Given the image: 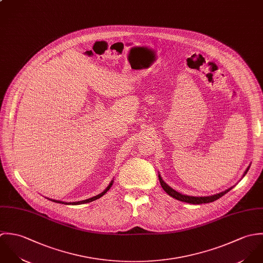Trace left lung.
<instances>
[{"mask_svg": "<svg viewBox=\"0 0 263 263\" xmlns=\"http://www.w3.org/2000/svg\"><path fill=\"white\" fill-rule=\"evenodd\" d=\"M249 166H250V165H249ZM249 166H248L247 170L245 171L243 177L247 174V172H248V170H249ZM158 179H159V183H160L161 187L163 188V190H164L170 196H172L173 198H176L177 200H180V201H183V202H187V203H191V204H201V203H210V202H213V201H215L216 199H218V198H220L221 196H223L226 193H228V192L233 188V187H232V188H230V189H228V190H226V191H223V192H221V193H218V194H215V195H211V196L194 197V196L183 195V194H181V193L175 191L174 189H172L168 185H166V184L162 181L160 175H158Z\"/></svg>", "mask_w": 263, "mask_h": 263, "instance_id": "1", "label": "left lung"}]
</instances>
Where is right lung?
I'll list each match as a JSON object with an SVG mask.
<instances>
[{"label": "right lung", "mask_w": 263, "mask_h": 263, "mask_svg": "<svg viewBox=\"0 0 263 263\" xmlns=\"http://www.w3.org/2000/svg\"><path fill=\"white\" fill-rule=\"evenodd\" d=\"M112 182L114 181H111L110 183H109V185L106 187V189H105L104 192H102L101 194H99V195H97V196H95V197H91V198H89V199H86V200H82V201H77V202H63V201H59V200H53V199H50L51 201H53V202H57V203H64V204H72V205H77V204H83V203H88V202H91V201H93V200H97V199H99V198H101L103 195H105V193L109 190V188L111 187V185H112Z\"/></svg>", "instance_id": "obj_1"}]
</instances>
